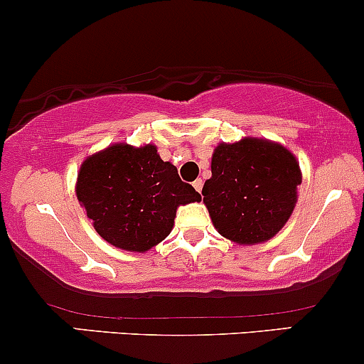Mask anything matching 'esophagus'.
<instances>
[{"instance_id":"34e87169","label":"esophagus","mask_w":364,"mask_h":364,"mask_svg":"<svg viewBox=\"0 0 364 364\" xmlns=\"http://www.w3.org/2000/svg\"><path fill=\"white\" fill-rule=\"evenodd\" d=\"M202 186H204V181H202V179H200V178H198V179H195V181H193V188H195V190H197V192H198V193H200V192H202Z\"/></svg>"}]
</instances>
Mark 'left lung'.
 Wrapping results in <instances>:
<instances>
[{
    "mask_svg": "<svg viewBox=\"0 0 364 364\" xmlns=\"http://www.w3.org/2000/svg\"><path fill=\"white\" fill-rule=\"evenodd\" d=\"M202 195L214 228L237 244H259L286 225L301 171L282 144L258 137L220 143Z\"/></svg>",
    "mask_w": 364,
    "mask_h": 364,
    "instance_id": "obj_1",
    "label": "left lung"
}]
</instances>
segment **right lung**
Here are the masks:
<instances>
[{"label": "right lung", "mask_w": 364, "mask_h": 364, "mask_svg": "<svg viewBox=\"0 0 364 364\" xmlns=\"http://www.w3.org/2000/svg\"><path fill=\"white\" fill-rule=\"evenodd\" d=\"M76 197L95 232L118 250L144 252L174 227L179 205L200 193L179 179L156 146L117 143L87 156L76 179Z\"/></svg>", "instance_id": "obj_1"}]
</instances>
